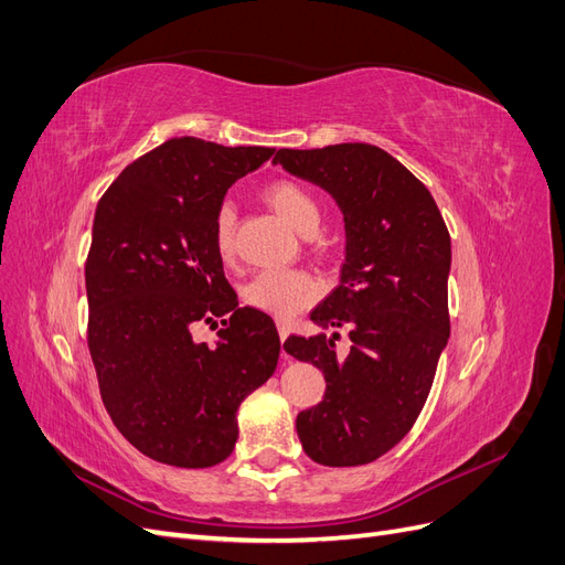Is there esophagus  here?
Listing matches in <instances>:
<instances>
[{"mask_svg": "<svg viewBox=\"0 0 565 565\" xmlns=\"http://www.w3.org/2000/svg\"><path fill=\"white\" fill-rule=\"evenodd\" d=\"M278 334H280V341H285L289 337V324L287 322H278ZM282 361H289V355L282 351Z\"/></svg>", "mask_w": 565, "mask_h": 565, "instance_id": "1", "label": "esophagus"}]
</instances>
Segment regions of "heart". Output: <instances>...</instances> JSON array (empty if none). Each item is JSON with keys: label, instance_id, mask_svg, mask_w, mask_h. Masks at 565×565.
<instances>
[{"label": "heart", "instance_id": "heart-1", "mask_svg": "<svg viewBox=\"0 0 565 565\" xmlns=\"http://www.w3.org/2000/svg\"><path fill=\"white\" fill-rule=\"evenodd\" d=\"M264 200L289 228L301 235H311L318 228L320 207L316 198L295 181H273L264 188ZM235 235V210L231 202L218 204L212 221V243L221 259L233 256ZM320 295L318 282L303 270L292 268H268L252 278L245 287V299L254 309L266 311L276 318H292L306 306H311Z\"/></svg>", "mask_w": 565, "mask_h": 565}]
</instances>
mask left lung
Returning a JSON list of instances; mask_svg holds the SVG:
<instances>
[{"instance_id": "left-lung-1", "label": "left lung", "mask_w": 565, "mask_h": 565, "mask_svg": "<svg viewBox=\"0 0 565 565\" xmlns=\"http://www.w3.org/2000/svg\"><path fill=\"white\" fill-rule=\"evenodd\" d=\"M289 174L328 191L347 226L339 287L311 313L334 337H287L285 351L324 374L322 401L297 415L303 452L324 467L370 465L413 429L448 344L450 233L409 169L370 143L280 148Z\"/></svg>"}]
</instances>
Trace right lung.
<instances>
[{"label": "right lung", "instance_id": "right-lung-1", "mask_svg": "<svg viewBox=\"0 0 565 565\" xmlns=\"http://www.w3.org/2000/svg\"><path fill=\"white\" fill-rule=\"evenodd\" d=\"M270 156L181 136L134 160L98 200L84 266L87 344L113 424L162 465L224 461L237 407L276 372V322L237 306L212 243L228 188ZM216 319L217 347L198 345L194 324Z\"/></svg>", "mask_w": 565, "mask_h": 565}]
</instances>
